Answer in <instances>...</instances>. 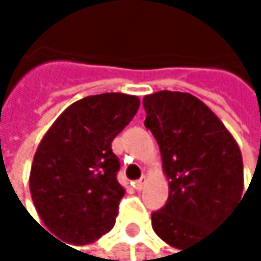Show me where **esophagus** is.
<instances>
[{
  "mask_svg": "<svg viewBox=\"0 0 261 261\" xmlns=\"http://www.w3.org/2000/svg\"><path fill=\"white\" fill-rule=\"evenodd\" d=\"M145 181H147V178H145V177L142 175V177H141L139 180H136V181H133V186H135V188L138 189V191H141V189L144 188V185H145Z\"/></svg>",
  "mask_w": 261,
  "mask_h": 261,
  "instance_id": "1",
  "label": "esophagus"
}]
</instances>
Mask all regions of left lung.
Listing matches in <instances>:
<instances>
[{
	"instance_id": "1",
	"label": "left lung",
	"mask_w": 261,
	"mask_h": 261,
	"mask_svg": "<svg viewBox=\"0 0 261 261\" xmlns=\"http://www.w3.org/2000/svg\"><path fill=\"white\" fill-rule=\"evenodd\" d=\"M142 105L144 125L160 145L170 180L167 202L152 213V227L167 244L185 250L243 200L241 152L216 114L191 94L161 91L145 95Z\"/></svg>"
}]
</instances>
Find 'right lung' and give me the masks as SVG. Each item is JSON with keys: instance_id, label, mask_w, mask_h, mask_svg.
I'll return each mask as SVG.
<instances>
[{"instance_id": "right-lung-1", "label": "right lung", "mask_w": 261, "mask_h": 261, "mask_svg": "<svg viewBox=\"0 0 261 261\" xmlns=\"http://www.w3.org/2000/svg\"><path fill=\"white\" fill-rule=\"evenodd\" d=\"M139 98L84 97L51 125L34 155L29 189L45 227L70 244H87L114 227L125 189L113 141L132 122ZM56 238V240H58Z\"/></svg>"}]
</instances>
